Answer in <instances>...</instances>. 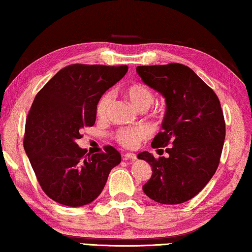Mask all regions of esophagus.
I'll return each mask as SVG.
<instances>
[{"label": "esophagus", "mask_w": 252, "mask_h": 252, "mask_svg": "<svg viewBox=\"0 0 252 252\" xmlns=\"http://www.w3.org/2000/svg\"><path fill=\"white\" fill-rule=\"evenodd\" d=\"M123 159L134 160V159H137V155H136V154H133V153H126V154H125V155H123Z\"/></svg>", "instance_id": "obj_1"}]
</instances>
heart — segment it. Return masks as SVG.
<instances>
[{
	"label": "heart",
	"mask_w": 252,
	"mask_h": 252,
	"mask_svg": "<svg viewBox=\"0 0 252 252\" xmlns=\"http://www.w3.org/2000/svg\"><path fill=\"white\" fill-rule=\"evenodd\" d=\"M126 96L138 110L145 111L153 104L154 92L145 84H133L126 89ZM114 100V94L112 92H105L99 97L96 104V115L100 120L106 119L110 115L112 104ZM150 131L144 126H136L131 127H121L116 131L114 138L116 142L126 148H136L141 141L149 137Z\"/></svg>",
	"instance_id": "1"
}]
</instances>
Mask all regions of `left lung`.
<instances>
[{"label":"left lung","mask_w":252,"mask_h":252,"mask_svg":"<svg viewBox=\"0 0 252 252\" xmlns=\"http://www.w3.org/2000/svg\"><path fill=\"white\" fill-rule=\"evenodd\" d=\"M137 72L166 102L163 130L154 138L152 147H166L168 157L139 154L138 158L153 168L142 190L159 204H182L200 192L219 167L225 139L220 99L185 64L139 65Z\"/></svg>","instance_id":"left-lung-1"}]
</instances>
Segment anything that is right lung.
Returning <instances> with one entry per match:
<instances>
[{
	"label": "right lung",
	"mask_w": 252,
	"mask_h": 252,
	"mask_svg": "<svg viewBox=\"0 0 252 252\" xmlns=\"http://www.w3.org/2000/svg\"><path fill=\"white\" fill-rule=\"evenodd\" d=\"M127 65L71 64L37 93L26 120L24 147L45 193L79 207L99 196L121 154L112 146L90 155L76 144L96 121L97 100L126 73Z\"/></svg>",
	"instance_id": "obj_1"
}]
</instances>
